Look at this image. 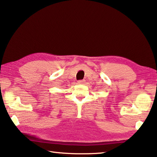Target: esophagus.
<instances>
[{
    "instance_id": "34e87169",
    "label": "esophagus",
    "mask_w": 157,
    "mask_h": 157,
    "mask_svg": "<svg viewBox=\"0 0 157 157\" xmlns=\"http://www.w3.org/2000/svg\"><path fill=\"white\" fill-rule=\"evenodd\" d=\"M78 83L79 84H84L85 83V80H79L78 82Z\"/></svg>"
}]
</instances>
